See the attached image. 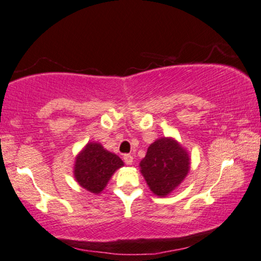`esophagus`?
Returning <instances> with one entry per match:
<instances>
[{
  "instance_id": "34e87169",
  "label": "esophagus",
  "mask_w": 261,
  "mask_h": 261,
  "mask_svg": "<svg viewBox=\"0 0 261 261\" xmlns=\"http://www.w3.org/2000/svg\"><path fill=\"white\" fill-rule=\"evenodd\" d=\"M123 159H124V161H125V163H126V165H133V162H134V156L133 155L125 154L123 156Z\"/></svg>"
}]
</instances>
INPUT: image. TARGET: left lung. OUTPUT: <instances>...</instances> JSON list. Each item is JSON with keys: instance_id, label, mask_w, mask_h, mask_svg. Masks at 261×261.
Returning a JSON list of instances; mask_svg holds the SVG:
<instances>
[{"instance_id": "left-lung-1", "label": "left lung", "mask_w": 261, "mask_h": 261, "mask_svg": "<svg viewBox=\"0 0 261 261\" xmlns=\"http://www.w3.org/2000/svg\"><path fill=\"white\" fill-rule=\"evenodd\" d=\"M141 172L156 196L171 193L187 175L190 159L185 149L172 138H160L148 148L142 160Z\"/></svg>"}]
</instances>
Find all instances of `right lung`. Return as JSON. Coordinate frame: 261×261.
<instances>
[{
	"label": "right lung",
	"instance_id": "1",
	"mask_svg": "<svg viewBox=\"0 0 261 261\" xmlns=\"http://www.w3.org/2000/svg\"><path fill=\"white\" fill-rule=\"evenodd\" d=\"M121 166L123 161L117 155L105 150L98 143H88L76 159L74 174L77 182L87 191L99 193Z\"/></svg>",
	"mask_w": 261,
	"mask_h": 261
}]
</instances>
